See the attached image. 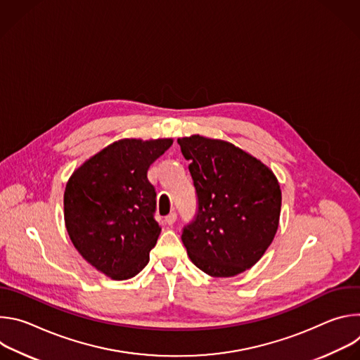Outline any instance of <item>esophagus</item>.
<instances>
[{
    "instance_id": "34e87169",
    "label": "esophagus",
    "mask_w": 360,
    "mask_h": 360,
    "mask_svg": "<svg viewBox=\"0 0 360 360\" xmlns=\"http://www.w3.org/2000/svg\"><path fill=\"white\" fill-rule=\"evenodd\" d=\"M165 222H167L169 226H172V225L176 222V214H175V212H171V214L165 218Z\"/></svg>"
}]
</instances>
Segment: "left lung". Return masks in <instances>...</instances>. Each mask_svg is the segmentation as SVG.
I'll return each mask as SVG.
<instances>
[{
	"instance_id": "obj_1",
	"label": "left lung",
	"mask_w": 360,
	"mask_h": 360,
	"mask_svg": "<svg viewBox=\"0 0 360 360\" xmlns=\"http://www.w3.org/2000/svg\"><path fill=\"white\" fill-rule=\"evenodd\" d=\"M198 195V215L182 233L195 266L214 278L236 276L271 246L282 192L274 171L222 139L178 138Z\"/></svg>"
}]
</instances>
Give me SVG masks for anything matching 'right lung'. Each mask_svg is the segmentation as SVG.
Returning a JSON list of instances; mask_svg holds the SVG:
<instances>
[{
    "label": "right lung",
    "instance_id": "right-lung-1",
    "mask_svg": "<svg viewBox=\"0 0 360 360\" xmlns=\"http://www.w3.org/2000/svg\"><path fill=\"white\" fill-rule=\"evenodd\" d=\"M172 138H122L85 160L64 192V221L82 258L114 281L139 274L149 262L161 226L153 219L155 189L149 165Z\"/></svg>",
    "mask_w": 360,
    "mask_h": 360
}]
</instances>
